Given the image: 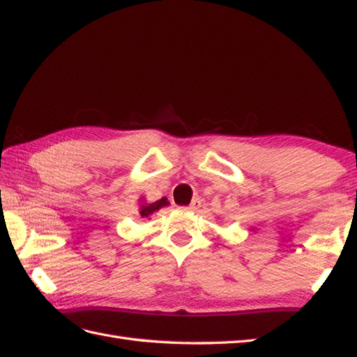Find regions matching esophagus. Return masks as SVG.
Returning <instances> with one entry per match:
<instances>
[{"instance_id":"34e87169","label":"esophagus","mask_w":357,"mask_h":357,"mask_svg":"<svg viewBox=\"0 0 357 357\" xmlns=\"http://www.w3.org/2000/svg\"><path fill=\"white\" fill-rule=\"evenodd\" d=\"M199 208H200V200H199V199H194V200L191 202V205L188 206V210H190V211H197Z\"/></svg>"}]
</instances>
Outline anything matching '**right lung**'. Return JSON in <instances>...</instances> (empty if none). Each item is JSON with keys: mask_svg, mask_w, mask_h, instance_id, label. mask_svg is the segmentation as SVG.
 <instances>
[{"mask_svg": "<svg viewBox=\"0 0 357 357\" xmlns=\"http://www.w3.org/2000/svg\"><path fill=\"white\" fill-rule=\"evenodd\" d=\"M167 204H169V202H167V199H160V200H157V202H153V204H151V205H144L143 208H141V211H139V214H141V218H149L152 213H155L157 210H160V208H163V206H166Z\"/></svg>", "mask_w": 357, "mask_h": 357, "instance_id": "add662e5", "label": "right lung"}]
</instances>
